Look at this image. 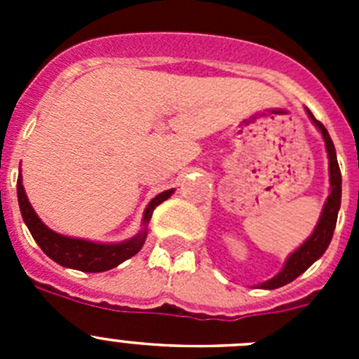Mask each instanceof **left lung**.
Here are the masks:
<instances>
[{"label": "left lung", "instance_id": "obj_1", "mask_svg": "<svg viewBox=\"0 0 359 359\" xmlns=\"http://www.w3.org/2000/svg\"><path fill=\"white\" fill-rule=\"evenodd\" d=\"M306 111L307 116L311 118V122L315 123V128L318 129L323 142H325V151H327L329 158V183H331V187H329L327 201L323 203L322 214H320L318 223H316L313 233H311V236L307 237L290 257H287L284 266H282V269L275 275V277L268 278V280L261 282V284L257 286L261 287V290H277V287L286 286V284L293 282L297 277H300L313 262L318 261L320 257L325 253V250H327L329 243H331L332 233H334L336 219H338V212H340L341 172L340 167H338V160H336L334 144H332L327 129L323 128L322 123L313 116V113H311L307 107Z\"/></svg>", "mask_w": 359, "mask_h": 359}]
</instances>
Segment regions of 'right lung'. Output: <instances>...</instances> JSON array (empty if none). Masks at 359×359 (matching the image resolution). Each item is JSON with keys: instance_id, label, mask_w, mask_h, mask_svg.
<instances>
[{"instance_id": "obj_1", "label": "right lung", "mask_w": 359, "mask_h": 359, "mask_svg": "<svg viewBox=\"0 0 359 359\" xmlns=\"http://www.w3.org/2000/svg\"><path fill=\"white\" fill-rule=\"evenodd\" d=\"M172 194L174 189L165 190L149 201L144 212V219H142V230L131 239L120 241V243H95V241L62 236V233H57L52 228L46 226L28 201L23 187V176L21 174L18 176L19 210H21L25 224L30 230L34 241L57 264L86 271V273H100V271L113 269L140 252L145 243V237H147V224L152 217V212L160 203L169 199Z\"/></svg>"}]
</instances>
